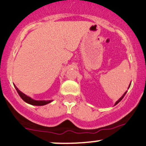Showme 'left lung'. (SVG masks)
Here are the masks:
<instances>
[{
    "mask_svg": "<svg viewBox=\"0 0 146 146\" xmlns=\"http://www.w3.org/2000/svg\"><path fill=\"white\" fill-rule=\"evenodd\" d=\"M129 86H130V84H129ZM126 93H127V91H126V92H125V94H123V96H122V97H121V98H120V99H119V100H118V101H116V103H115V105H117V104L118 103V102H119L120 101H121V100H122V99L123 98H124V96H125V94H126Z\"/></svg>",
    "mask_w": 146,
    "mask_h": 146,
    "instance_id": "1",
    "label": "left lung"
}]
</instances>
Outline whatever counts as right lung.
Here are the masks:
<instances>
[{
	"label": "right lung",
	"mask_w": 146,
	"mask_h": 146,
	"mask_svg": "<svg viewBox=\"0 0 146 146\" xmlns=\"http://www.w3.org/2000/svg\"><path fill=\"white\" fill-rule=\"evenodd\" d=\"M14 87H15L16 90H17V92H18L19 95L20 96V97L21 98L23 99V100L25 102H27V103H28V104H30V105H36V106H42V105H46V104L50 103V102H51L52 101V100H33V99H32L31 98H30L29 96H27L25 95L23 93H22L21 91H19L18 89V88L14 85Z\"/></svg>",
	"instance_id": "right-lung-1"
}]
</instances>
